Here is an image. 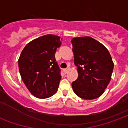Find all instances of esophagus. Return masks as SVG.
Listing matches in <instances>:
<instances>
[{"label":"esophagus","instance_id":"esophagus-1","mask_svg":"<svg viewBox=\"0 0 128 128\" xmlns=\"http://www.w3.org/2000/svg\"><path fill=\"white\" fill-rule=\"evenodd\" d=\"M68 70H69V67H68V68H64V73H67L68 71Z\"/></svg>","mask_w":128,"mask_h":128}]
</instances>
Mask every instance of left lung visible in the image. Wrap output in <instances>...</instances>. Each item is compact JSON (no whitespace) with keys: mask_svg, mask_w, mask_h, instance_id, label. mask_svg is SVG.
Wrapping results in <instances>:
<instances>
[{"mask_svg":"<svg viewBox=\"0 0 128 128\" xmlns=\"http://www.w3.org/2000/svg\"><path fill=\"white\" fill-rule=\"evenodd\" d=\"M74 62L78 78L72 83L73 91L86 100L102 95L111 80L114 64L109 51L96 40L88 36L71 40Z\"/></svg>","mask_w":128,"mask_h":128,"instance_id":"8db88e82","label":"left lung"}]
</instances>
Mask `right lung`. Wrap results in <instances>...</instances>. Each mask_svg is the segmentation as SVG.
I'll list each match as a JSON object with an SVG mask.
<instances>
[{"label": "right lung", "mask_w": 128, "mask_h": 128, "mask_svg": "<svg viewBox=\"0 0 128 128\" xmlns=\"http://www.w3.org/2000/svg\"><path fill=\"white\" fill-rule=\"evenodd\" d=\"M60 37L48 34L24 46L18 60L22 80L32 94L45 99L56 93L61 80V70L56 61Z\"/></svg>", "instance_id": "1"}]
</instances>
